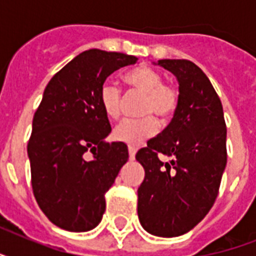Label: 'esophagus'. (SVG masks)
I'll use <instances>...</instances> for the list:
<instances>
[{
	"label": "esophagus",
	"mask_w": 256,
	"mask_h": 256,
	"mask_svg": "<svg viewBox=\"0 0 256 256\" xmlns=\"http://www.w3.org/2000/svg\"><path fill=\"white\" fill-rule=\"evenodd\" d=\"M136 148L134 146H128V158H130V160H136Z\"/></svg>",
	"instance_id": "esophagus-1"
}]
</instances>
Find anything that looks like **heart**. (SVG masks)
Listing matches in <instances>:
<instances>
[{"mask_svg":"<svg viewBox=\"0 0 256 256\" xmlns=\"http://www.w3.org/2000/svg\"><path fill=\"white\" fill-rule=\"evenodd\" d=\"M128 88L144 94L138 120H124L116 124L112 138L118 142L136 146L152 136L158 130V122L152 116L166 120L178 108V92L172 86L164 84V78L158 72L148 66H140L128 70L124 76ZM100 108L108 118L116 120L120 114L122 92L116 82L104 81L100 88Z\"/></svg>","mask_w":256,"mask_h":256,"instance_id":"1","label":"heart"}]
</instances>
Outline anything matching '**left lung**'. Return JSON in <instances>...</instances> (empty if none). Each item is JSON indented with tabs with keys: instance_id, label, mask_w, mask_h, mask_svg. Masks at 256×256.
I'll return each mask as SVG.
<instances>
[{
	"instance_id": "1",
	"label": "left lung",
	"mask_w": 256,
	"mask_h": 256,
	"mask_svg": "<svg viewBox=\"0 0 256 256\" xmlns=\"http://www.w3.org/2000/svg\"><path fill=\"white\" fill-rule=\"evenodd\" d=\"M156 65L178 80V108L168 128L136 152L144 168L138 218L150 234L172 238L192 230L218 196L227 128L222 102L198 66L187 60H160ZM160 154L170 162H162Z\"/></svg>"
}]
</instances>
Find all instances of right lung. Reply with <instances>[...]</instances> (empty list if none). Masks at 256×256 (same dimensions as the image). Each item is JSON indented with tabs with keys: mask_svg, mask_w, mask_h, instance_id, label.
I'll list each match as a JSON object with an SVG mask.
<instances>
[{
	"mask_svg": "<svg viewBox=\"0 0 256 256\" xmlns=\"http://www.w3.org/2000/svg\"><path fill=\"white\" fill-rule=\"evenodd\" d=\"M136 61L124 53L86 50L45 88L28 144L32 187L44 214L64 230L98 226L104 192L128 162L124 142H104L112 126L100 108V88L110 74Z\"/></svg>",
	"mask_w": 256,
	"mask_h": 256,
	"instance_id": "right-lung-1",
	"label": "right lung"
}]
</instances>
